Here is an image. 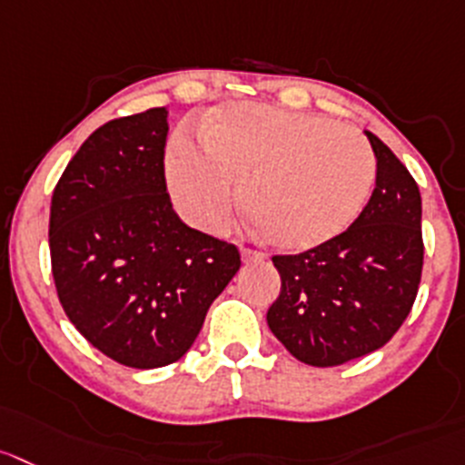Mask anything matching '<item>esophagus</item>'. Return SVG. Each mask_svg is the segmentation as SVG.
Instances as JSON below:
<instances>
[{
  "label": "esophagus",
  "mask_w": 465,
  "mask_h": 465,
  "mask_svg": "<svg viewBox=\"0 0 465 465\" xmlns=\"http://www.w3.org/2000/svg\"><path fill=\"white\" fill-rule=\"evenodd\" d=\"M264 258H267V255L260 253V251H253V249L242 251V260H244V262H264Z\"/></svg>",
  "instance_id": "1"
}]
</instances>
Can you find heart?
Listing matches in <instances>:
<instances>
[{"instance_id": "b5f03b06", "label": "heart", "mask_w": 465, "mask_h": 465, "mask_svg": "<svg viewBox=\"0 0 465 465\" xmlns=\"http://www.w3.org/2000/svg\"><path fill=\"white\" fill-rule=\"evenodd\" d=\"M203 143L178 134L166 183L189 221L219 232L237 198L264 240L308 251L349 228L372 193L377 159L358 132L315 114L232 103L203 121Z\"/></svg>"}]
</instances>
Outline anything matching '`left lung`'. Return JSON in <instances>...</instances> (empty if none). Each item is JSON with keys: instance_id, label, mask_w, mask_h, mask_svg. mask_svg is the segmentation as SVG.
<instances>
[{"instance_id": "8db88e82", "label": "left lung", "mask_w": 465, "mask_h": 465, "mask_svg": "<svg viewBox=\"0 0 465 465\" xmlns=\"http://www.w3.org/2000/svg\"><path fill=\"white\" fill-rule=\"evenodd\" d=\"M377 184L344 232L299 255H273L281 294L272 333L312 368H333L381 349L413 308L422 276V198L391 148L365 132Z\"/></svg>"}]
</instances>
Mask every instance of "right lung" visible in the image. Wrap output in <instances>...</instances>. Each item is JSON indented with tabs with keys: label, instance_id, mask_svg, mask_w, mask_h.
<instances>
[{
	"label": "right lung",
	"instance_id": "obj_1",
	"mask_svg": "<svg viewBox=\"0 0 465 465\" xmlns=\"http://www.w3.org/2000/svg\"><path fill=\"white\" fill-rule=\"evenodd\" d=\"M166 107L97 127L52 193L56 294L74 329L136 370L171 365L240 272V251L189 228L163 178Z\"/></svg>",
	"mask_w": 465,
	"mask_h": 465
}]
</instances>
